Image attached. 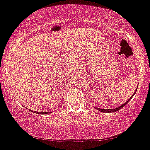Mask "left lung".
<instances>
[{
	"label": "left lung",
	"mask_w": 150,
	"mask_h": 150,
	"mask_svg": "<svg viewBox=\"0 0 150 150\" xmlns=\"http://www.w3.org/2000/svg\"><path fill=\"white\" fill-rule=\"evenodd\" d=\"M137 90V89H136V91H135L134 93V94H133L132 96H131V97H130V99H129V100H127V101H126L125 103H124L122 104V106H118V107L115 108V109H100V108L96 107V109H97V110H99V111H100V112H115L118 111V110H119V109H122V108H123L124 106H125L126 104H127V103L129 102L130 100H131V98H132V97H133V96H134V94H135V93H136Z\"/></svg>",
	"instance_id": "obj_1"
}]
</instances>
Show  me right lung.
<instances>
[{
    "label": "right lung",
    "mask_w": 150,
    "mask_h": 150,
    "mask_svg": "<svg viewBox=\"0 0 150 150\" xmlns=\"http://www.w3.org/2000/svg\"><path fill=\"white\" fill-rule=\"evenodd\" d=\"M31 112H33L34 113H37V114H41V115H44V114H48V113H50L49 112H35V111H32V110H30Z\"/></svg>",
    "instance_id": "right-lung-1"
}]
</instances>
